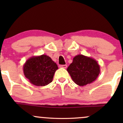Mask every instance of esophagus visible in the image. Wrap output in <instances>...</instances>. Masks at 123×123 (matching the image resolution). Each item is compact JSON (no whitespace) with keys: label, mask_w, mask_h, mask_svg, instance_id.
<instances>
[{"label":"esophagus","mask_w":123,"mask_h":123,"mask_svg":"<svg viewBox=\"0 0 123 123\" xmlns=\"http://www.w3.org/2000/svg\"><path fill=\"white\" fill-rule=\"evenodd\" d=\"M60 67L61 68H67V65H60Z\"/></svg>","instance_id":"esophagus-1"}]
</instances>
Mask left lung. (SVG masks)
<instances>
[{"label":"left lung","instance_id":"1","mask_svg":"<svg viewBox=\"0 0 123 123\" xmlns=\"http://www.w3.org/2000/svg\"><path fill=\"white\" fill-rule=\"evenodd\" d=\"M67 71L76 84L84 86L97 79L100 73V66L92 58L79 54L73 58Z\"/></svg>","mask_w":123,"mask_h":123}]
</instances>
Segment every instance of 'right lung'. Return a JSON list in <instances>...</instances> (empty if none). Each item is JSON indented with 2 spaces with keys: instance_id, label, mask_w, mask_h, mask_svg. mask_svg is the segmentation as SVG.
I'll list each match as a JSON object with an SVG mask.
<instances>
[{
  "instance_id": "add662e5",
  "label": "right lung",
  "mask_w": 123,
  "mask_h": 123,
  "mask_svg": "<svg viewBox=\"0 0 123 123\" xmlns=\"http://www.w3.org/2000/svg\"><path fill=\"white\" fill-rule=\"evenodd\" d=\"M57 65L46 55L33 56L23 66L25 77L36 86H45L53 81Z\"/></svg>"
}]
</instances>
